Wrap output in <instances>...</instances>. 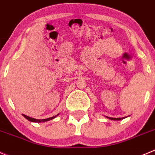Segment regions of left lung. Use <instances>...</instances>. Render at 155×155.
<instances>
[{
	"label": "left lung",
	"mask_w": 155,
	"mask_h": 155,
	"mask_svg": "<svg viewBox=\"0 0 155 155\" xmlns=\"http://www.w3.org/2000/svg\"><path fill=\"white\" fill-rule=\"evenodd\" d=\"M107 118H109L110 120H123L124 119V118L126 117H122V118H113V117H107Z\"/></svg>",
	"instance_id": "1"
}]
</instances>
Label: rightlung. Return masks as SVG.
Here are the masks:
<instances>
[{
  "instance_id": "obj_1",
  "label": "right lung",
  "mask_w": 155,
  "mask_h": 155,
  "mask_svg": "<svg viewBox=\"0 0 155 155\" xmlns=\"http://www.w3.org/2000/svg\"><path fill=\"white\" fill-rule=\"evenodd\" d=\"M23 115V117L25 118H26L28 120L31 121V122H35V123H41V122H46V121H48V120H51L54 119V118H55L56 117H58L59 114H57L56 116H54V117H49V118H47V119H42V120H37V119H35V118H32V117H28V116L25 115V114H22Z\"/></svg>"
}]
</instances>
